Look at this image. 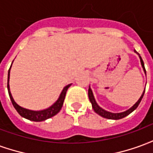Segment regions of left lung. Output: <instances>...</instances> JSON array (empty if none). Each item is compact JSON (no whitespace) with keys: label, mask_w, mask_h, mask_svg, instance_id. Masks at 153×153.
Masks as SVG:
<instances>
[{"label":"left lung","mask_w":153,"mask_h":153,"mask_svg":"<svg viewBox=\"0 0 153 153\" xmlns=\"http://www.w3.org/2000/svg\"><path fill=\"white\" fill-rule=\"evenodd\" d=\"M134 52L139 57V59H140V62H141V65L143 67V70L144 71L145 74H146V70H145V67H144V63H143V59H142V57L140 56V55L134 50ZM145 93V88L143 90V92L142 93L141 97H139V99L136 102L134 105L133 106H131L129 109H128L127 111H123V112H120V113H113V112H110V111H107L106 110H104L103 108H102L101 106L97 103L96 100H95V97H94V95H93V91L91 89V88H88V97H89V101L90 102L92 103V106H93V109L94 110V111L97 113V114H98L99 115H101L102 117L103 118H106V119H109V120H120V119H122L125 117V116H127L128 115H129L130 113L133 112L134 111L137 107L139 105V103L141 102L142 98H143V97Z\"/></svg>","instance_id":"obj_1"}]
</instances>
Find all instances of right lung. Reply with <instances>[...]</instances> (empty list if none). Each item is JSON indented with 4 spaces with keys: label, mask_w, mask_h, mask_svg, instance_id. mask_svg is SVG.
Segmentation results:
<instances>
[{
    "label": "right lung",
    "mask_w": 153,
    "mask_h": 153,
    "mask_svg": "<svg viewBox=\"0 0 153 153\" xmlns=\"http://www.w3.org/2000/svg\"><path fill=\"white\" fill-rule=\"evenodd\" d=\"M14 61V60H13ZM13 63V62H12ZM12 64L10 69H9L8 71V81H7V89H8L9 96H10V101H11L13 106L15 108V110L17 111V112L21 115L22 117L27 119V120H32V121H36V122H40V121H44L47 119L52 117L54 115H56L57 113L59 112L61 109V107L63 106L64 100H65V94H66V92L68 88H70V84H68L67 86H65L62 90V92L60 93V96L58 97V99L55 102L51 105V106H49L48 108L44 110H41V111H33V110L26 109V108H24L22 107L19 105H18L17 103L15 102V101L13 98L12 97V94L10 93V84H9V82H10V69H11Z\"/></svg>",
    "instance_id": "obj_1"
}]
</instances>
